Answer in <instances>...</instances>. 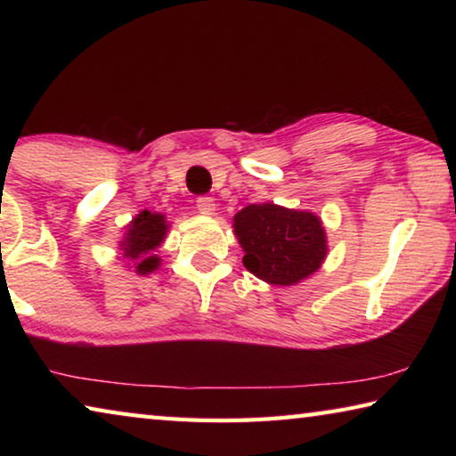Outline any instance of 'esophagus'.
Wrapping results in <instances>:
<instances>
[{
  "mask_svg": "<svg viewBox=\"0 0 456 456\" xmlns=\"http://www.w3.org/2000/svg\"><path fill=\"white\" fill-rule=\"evenodd\" d=\"M197 211L200 215H215V200L211 197H200L197 200Z\"/></svg>",
  "mask_w": 456,
  "mask_h": 456,
  "instance_id": "obj_1",
  "label": "esophagus"
}]
</instances>
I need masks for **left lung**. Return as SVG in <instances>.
<instances>
[{
	"label": "left lung",
	"mask_w": 456,
	"mask_h": 456,
	"mask_svg": "<svg viewBox=\"0 0 456 456\" xmlns=\"http://www.w3.org/2000/svg\"><path fill=\"white\" fill-rule=\"evenodd\" d=\"M233 233L243 249V265L272 285H296L322 267L328 235L318 215L275 203L243 207L233 217Z\"/></svg>",
	"instance_id": "1"
}]
</instances>
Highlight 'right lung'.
Instances as JSON below:
<instances>
[{
  "label": "right lung",
  "instance_id": "obj_1",
  "mask_svg": "<svg viewBox=\"0 0 456 456\" xmlns=\"http://www.w3.org/2000/svg\"><path fill=\"white\" fill-rule=\"evenodd\" d=\"M168 227L167 215L144 209L125 227V233L118 241V249L122 251L128 264V269H134L138 275H149L160 267V257L154 251L165 243Z\"/></svg>",
  "mask_w": 456,
  "mask_h": 456
}]
</instances>
